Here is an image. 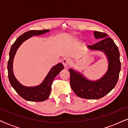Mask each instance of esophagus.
Returning a JSON list of instances; mask_svg holds the SVG:
<instances>
[{
    "label": "esophagus",
    "mask_w": 128,
    "mask_h": 128,
    "mask_svg": "<svg viewBox=\"0 0 128 128\" xmlns=\"http://www.w3.org/2000/svg\"><path fill=\"white\" fill-rule=\"evenodd\" d=\"M70 62H71V61H70V60L69 58H64L62 60V64L66 68L68 67V66L70 65Z\"/></svg>",
    "instance_id": "esophagus-1"
}]
</instances>
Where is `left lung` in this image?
I'll list each match as a JSON object with an SVG mask.
<instances>
[{
  "label": "left lung",
  "mask_w": 128,
  "mask_h": 128,
  "mask_svg": "<svg viewBox=\"0 0 128 128\" xmlns=\"http://www.w3.org/2000/svg\"><path fill=\"white\" fill-rule=\"evenodd\" d=\"M96 39H102L94 44L88 45L87 48L93 50L104 52L108 60L106 73L98 80L92 81L80 73L70 68V86L74 93L79 98L86 99H98L102 98L114 88L118 81L121 69L120 53L114 41L104 32L94 31Z\"/></svg>",
  "instance_id": "obj_1"
}]
</instances>
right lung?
Wrapping results in <instances>:
<instances>
[{
	"mask_svg": "<svg viewBox=\"0 0 128 128\" xmlns=\"http://www.w3.org/2000/svg\"><path fill=\"white\" fill-rule=\"evenodd\" d=\"M49 29L45 30H32L24 32L16 40L14 44L11 46L10 51V58L8 62V78L11 86L16 91V92L24 99L32 102H42L44 101L49 98L51 91V86L53 80L57 74L59 73L62 69L64 66L62 64L59 63L53 67L50 70L49 73L44 80L39 86H25L22 85L14 76L12 70L13 60L17 49L20 45L24 41L33 36H40L43 34L49 32Z\"/></svg>",
	"mask_w": 128,
	"mask_h": 128,
	"instance_id": "right-lung-1",
	"label": "right lung"
}]
</instances>
